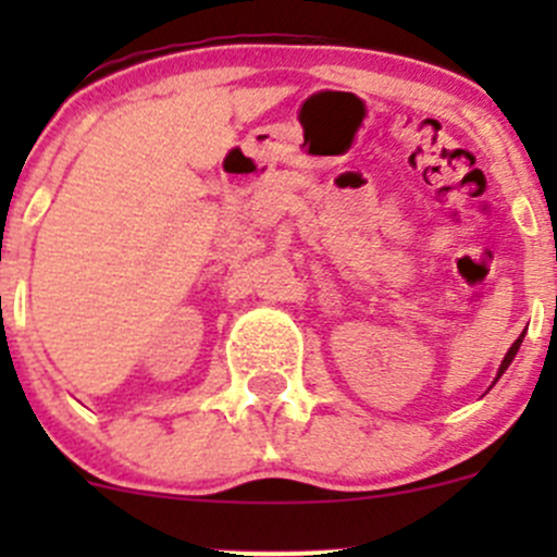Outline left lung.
<instances>
[{"label":"left lung","mask_w":557,"mask_h":557,"mask_svg":"<svg viewBox=\"0 0 557 557\" xmlns=\"http://www.w3.org/2000/svg\"><path fill=\"white\" fill-rule=\"evenodd\" d=\"M520 342H522V334L518 336V339H515V345H512V347H509V350H507V356H504L502 367H498V374H496V380H498V377H502V374H504V372H507V369H509V363H512V361H515V356H518V350H520Z\"/></svg>","instance_id":"obj_1"}]
</instances>
